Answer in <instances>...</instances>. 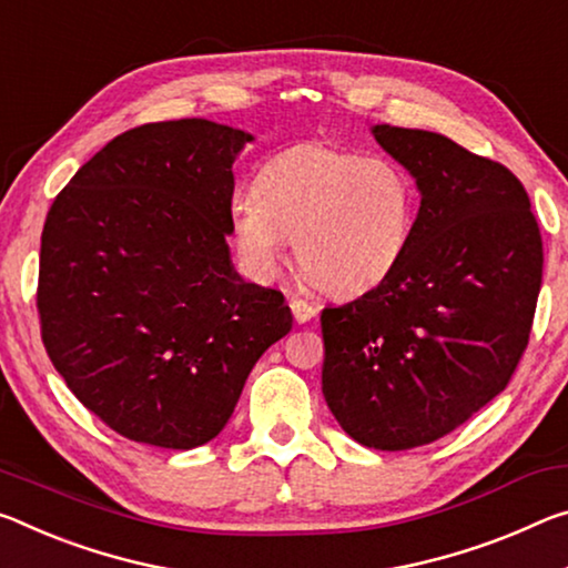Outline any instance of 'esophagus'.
<instances>
[{"instance_id": "34e87169", "label": "esophagus", "mask_w": 568, "mask_h": 568, "mask_svg": "<svg viewBox=\"0 0 568 568\" xmlns=\"http://www.w3.org/2000/svg\"><path fill=\"white\" fill-rule=\"evenodd\" d=\"M291 311H293V318L298 323H308L318 313L316 305L303 298H291Z\"/></svg>"}]
</instances>
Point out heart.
Wrapping results in <instances>:
<instances>
[{
  "label": "heart",
  "mask_w": 568,
  "mask_h": 568,
  "mask_svg": "<svg viewBox=\"0 0 568 568\" xmlns=\"http://www.w3.org/2000/svg\"><path fill=\"white\" fill-rule=\"evenodd\" d=\"M417 182L397 161L336 143L285 149L232 196V235L252 273L273 275L287 240L305 281L354 298L402 265L417 227Z\"/></svg>",
  "instance_id": "b5f03b06"
}]
</instances>
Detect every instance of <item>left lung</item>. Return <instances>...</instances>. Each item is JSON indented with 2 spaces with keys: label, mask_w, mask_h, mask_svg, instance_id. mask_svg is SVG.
Returning <instances> with one entry per match:
<instances>
[{
  "label": "left lung",
  "mask_w": 568,
  "mask_h": 568,
  "mask_svg": "<svg viewBox=\"0 0 568 568\" xmlns=\"http://www.w3.org/2000/svg\"><path fill=\"white\" fill-rule=\"evenodd\" d=\"M417 179V227L374 291L321 311L323 397L374 449L435 443L506 389L528 346L544 242L524 184L432 131L374 125Z\"/></svg>",
  "instance_id": "8db88e82"
}]
</instances>
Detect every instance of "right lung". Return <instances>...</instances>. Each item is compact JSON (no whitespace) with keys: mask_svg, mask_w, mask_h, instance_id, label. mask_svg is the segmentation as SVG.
Wrapping results in <instances>:
<instances>
[{"mask_svg":"<svg viewBox=\"0 0 568 568\" xmlns=\"http://www.w3.org/2000/svg\"><path fill=\"white\" fill-rule=\"evenodd\" d=\"M247 141L202 119L136 125L78 169L44 220V351L133 443L217 437L252 366L293 328L283 293L230 263L232 164Z\"/></svg>","mask_w":568,"mask_h":568,"instance_id":"add662e5","label":"right lung"}]
</instances>
